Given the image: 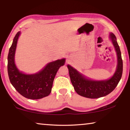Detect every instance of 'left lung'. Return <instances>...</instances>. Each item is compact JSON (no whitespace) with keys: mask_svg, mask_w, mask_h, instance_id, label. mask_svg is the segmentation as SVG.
<instances>
[{"mask_svg":"<svg viewBox=\"0 0 130 130\" xmlns=\"http://www.w3.org/2000/svg\"><path fill=\"white\" fill-rule=\"evenodd\" d=\"M109 38L115 47L118 56L117 68L111 78L103 81L91 80L80 74L71 66H67L70 81L74 90L79 95L90 99L105 96L112 92L120 81L123 73V60L121 52L115 35L111 32Z\"/></svg>","mask_w":130,"mask_h":130,"instance_id":"8db88e82","label":"left lung"}]
</instances>
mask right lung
<instances>
[{
  "instance_id": "obj_1",
  "label": "right lung",
  "mask_w": 130,
  "mask_h": 130,
  "mask_svg": "<svg viewBox=\"0 0 130 130\" xmlns=\"http://www.w3.org/2000/svg\"><path fill=\"white\" fill-rule=\"evenodd\" d=\"M20 31L15 35L8 55L7 70L11 83L21 95L29 99H39L47 96L52 91L57 71L64 65L65 59L51 62L38 73L26 74L19 72L15 64L14 57Z\"/></svg>"
}]
</instances>
